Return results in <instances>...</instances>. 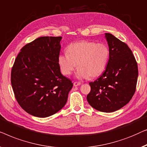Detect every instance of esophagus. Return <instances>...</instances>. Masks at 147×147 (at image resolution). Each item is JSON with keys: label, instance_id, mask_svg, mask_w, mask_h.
I'll return each mask as SVG.
<instances>
[{"label": "esophagus", "instance_id": "1", "mask_svg": "<svg viewBox=\"0 0 147 147\" xmlns=\"http://www.w3.org/2000/svg\"><path fill=\"white\" fill-rule=\"evenodd\" d=\"M80 84L81 83H80V82H74L73 85H74V86H79Z\"/></svg>", "mask_w": 147, "mask_h": 147}]
</instances>
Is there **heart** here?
<instances>
[{
  "label": "heart",
  "instance_id": "1",
  "mask_svg": "<svg viewBox=\"0 0 147 147\" xmlns=\"http://www.w3.org/2000/svg\"><path fill=\"white\" fill-rule=\"evenodd\" d=\"M109 59V50L106 45L83 40L70 44L67 53L59 56L58 64L61 73L66 76L73 73L77 65L76 77L82 79L100 75Z\"/></svg>",
  "mask_w": 147,
  "mask_h": 147
}]
</instances>
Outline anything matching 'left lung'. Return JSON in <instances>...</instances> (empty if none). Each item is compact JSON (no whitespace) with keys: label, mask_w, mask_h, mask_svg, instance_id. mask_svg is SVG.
<instances>
[{"label":"left lung","mask_w":147,"mask_h":147,"mask_svg":"<svg viewBox=\"0 0 147 147\" xmlns=\"http://www.w3.org/2000/svg\"><path fill=\"white\" fill-rule=\"evenodd\" d=\"M109 49V60L105 71L90 82L88 102L97 111L112 113L119 110L135 94L138 67L128 45L110 33H105Z\"/></svg>","instance_id":"obj_1"}]
</instances>
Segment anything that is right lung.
Instances as JSON below:
<instances>
[{
	"label": "right lung",
	"mask_w": 147,
	"mask_h": 147,
	"mask_svg": "<svg viewBox=\"0 0 147 147\" xmlns=\"http://www.w3.org/2000/svg\"><path fill=\"white\" fill-rule=\"evenodd\" d=\"M61 36H42L20 49L11 71V84L20 106L34 117H50L66 105L73 86L61 73Z\"/></svg>",
	"instance_id": "add662e5"
}]
</instances>
